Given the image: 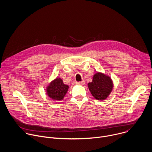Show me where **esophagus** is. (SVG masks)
I'll return each instance as SVG.
<instances>
[{"label":"esophagus","instance_id":"1","mask_svg":"<svg viewBox=\"0 0 152 152\" xmlns=\"http://www.w3.org/2000/svg\"><path fill=\"white\" fill-rule=\"evenodd\" d=\"M77 85H83L85 84V81H81V82H76Z\"/></svg>","mask_w":152,"mask_h":152}]
</instances>
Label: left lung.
<instances>
[{
  "instance_id": "obj_1",
  "label": "left lung",
  "mask_w": 152,
  "mask_h": 152,
  "mask_svg": "<svg viewBox=\"0 0 152 152\" xmlns=\"http://www.w3.org/2000/svg\"><path fill=\"white\" fill-rule=\"evenodd\" d=\"M88 86L95 99L104 100L112 91L113 82L110 77L103 73H96Z\"/></svg>"
}]
</instances>
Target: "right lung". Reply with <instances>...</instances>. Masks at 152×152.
Listing matches in <instances>:
<instances>
[{"instance_id": "add662e5", "label": "right lung", "mask_w": 152, "mask_h": 152, "mask_svg": "<svg viewBox=\"0 0 152 152\" xmlns=\"http://www.w3.org/2000/svg\"><path fill=\"white\" fill-rule=\"evenodd\" d=\"M69 89V86L64 84L63 80L57 78L48 86L46 91L48 96L54 100H61Z\"/></svg>"}]
</instances>
